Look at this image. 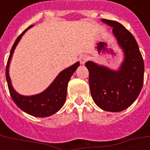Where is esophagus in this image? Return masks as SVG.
<instances>
[{
	"mask_svg": "<svg viewBox=\"0 0 150 150\" xmlns=\"http://www.w3.org/2000/svg\"><path fill=\"white\" fill-rule=\"evenodd\" d=\"M88 56L86 55V54H83V55L80 56V59H79V60H80V62H81V64L84 65L85 62L88 61Z\"/></svg>",
	"mask_w": 150,
	"mask_h": 150,
	"instance_id": "1",
	"label": "esophagus"
}]
</instances>
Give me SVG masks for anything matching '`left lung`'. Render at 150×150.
<instances>
[{"label": "left lung", "instance_id": "obj_1", "mask_svg": "<svg viewBox=\"0 0 150 150\" xmlns=\"http://www.w3.org/2000/svg\"><path fill=\"white\" fill-rule=\"evenodd\" d=\"M112 27V34L124 53L118 70L99 65L92 61L85 63L89 71V86L93 100L101 109L112 112L125 110L136 100L144 81V61L132 34L115 21L102 19Z\"/></svg>", "mask_w": 150, "mask_h": 150}]
</instances>
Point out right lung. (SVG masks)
Masks as SVG:
<instances>
[{"mask_svg": "<svg viewBox=\"0 0 150 150\" xmlns=\"http://www.w3.org/2000/svg\"><path fill=\"white\" fill-rule=\"evenodd\" d=\"M33 26L34 25L29 26L22 34L19 35V37L15 41L7 62L5 75L11 97L15 104H17V106L22 111H24L25 112L28 113L31 116L37 117H47L60 110L65 104L68 82L74 72L78 68L79 62H75V64L62 71L56 76V78L54 79V81L50 83L49 87L39 94L33 96H22L14 90V88H13L11 79L9 77V63L15 48L19 41L21 40V37L29 29Z\"/></svg>", "mask_w": 150, "mask_h": 150, "instance_id": "right-lung-1", "label": "right lung"}]
</instances>
